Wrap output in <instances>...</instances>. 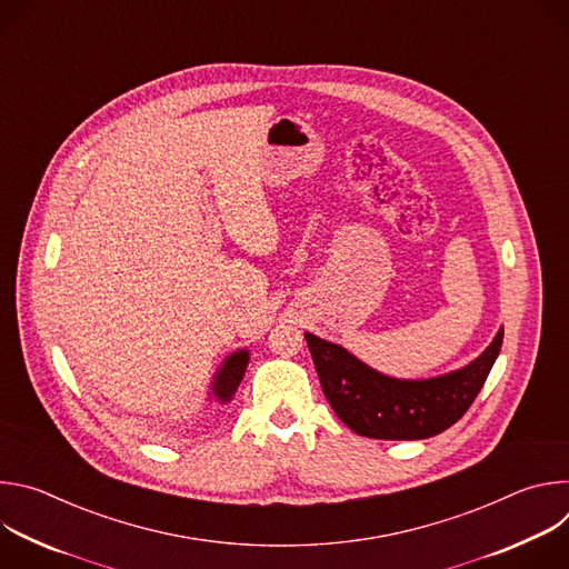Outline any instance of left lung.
<instances>
[{
  "label": "left lung",
  "instance_id": "8db88e82",
  "mask_svg": "<svg viewBox=\"0 0 569 569\" xmlns=\"http://www.w3.org/2000/svg\"><path fill=\"white\" fill-rule=\"evenodd\" d=\"M505 331L470 365L426 380L389 378L340 345L306 333V342L333 412L369 439H428L457 423L477 398L500 356Z\"/></svg>",
  "mask_w": 569,
  "mask_h": 569
}]
</instances>
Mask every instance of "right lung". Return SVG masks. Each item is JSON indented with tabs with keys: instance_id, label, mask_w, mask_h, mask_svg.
<instances>
[{
	"instance_id": "right-lung-1",
	"label": "right lung",
	"mask_w": 569,
	"mask_h": 569,
	"mask_svg": "<svg viewBox=\"0 0 569 569\" xmlns=\"http://www.w3.org/2000/svg\"><path fill=\"white\" fill-rule=\"evenodd\" d=\"M248 362H250V353L246 349H240L236 353H231L222 367L216 371L213 376V382H211V396L220 402H227L231 400V396L236 393L242 376H246V369H248Z\"/></svg>"
}]
</instances>
